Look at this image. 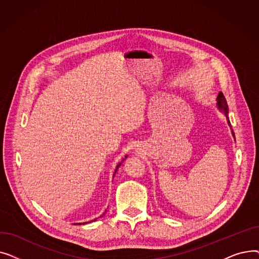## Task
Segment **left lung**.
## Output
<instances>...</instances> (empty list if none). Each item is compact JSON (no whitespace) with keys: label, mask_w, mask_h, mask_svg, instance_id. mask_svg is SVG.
Segmentation results:
<instances>
[{"label":"left lung","mask_w":259,"mask_h":259,"mask_svg":"<svg viewBox=\"0 0 259 259\" xmlns=\"http://www.w3.org/2000/svg\"><path fill=\"white\" fill-rule=\"evenodd\" d=\"M216 100H217V107L220 108V110H222V111L225 113V115H226V117H227V120H228V125H229L230 128H231V122H230L229 117H228V104H227V101H226V99H225V97H224V94H223L222 92H220L219 95H217V99H216ZM232 135L235 138L233 130H232Z\"/></svg>","instance_id":"8db88e82"}]
</instances>
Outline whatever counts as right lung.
I'll list each match as a JSON object with an SVG mask.
<instances>
[{
	"label": "right lung",
	"mask_w": 259,
	"mask_h": 259,
	"mask_svg": "<svg viewBox=\"0 0 259 259\" xmlns=\"http://www.w3.org/2000/svg\"><path fill=\"white\" fill-rule=\"evenodd\" d=\"M125 157L127 158V155H126ZM122 160H124V159H122ZM122 160H121V161H122ZM120 164H121V162H119V164L117 165V167H116V170L118 169V167L120 166ZM116 170H115V172H116ZM115 172H114V173H115ZM104 215H105V213H104ZM95 221H97V220H93V221H91V222H95ZM91 222H88V223H91ZM85 224H87V223H83V224H81V223H80V224H76V225H85ZM74 225H75V224H74Z\"/></svg>",
	"instance_id": "obj_1"
}]
</instances>
